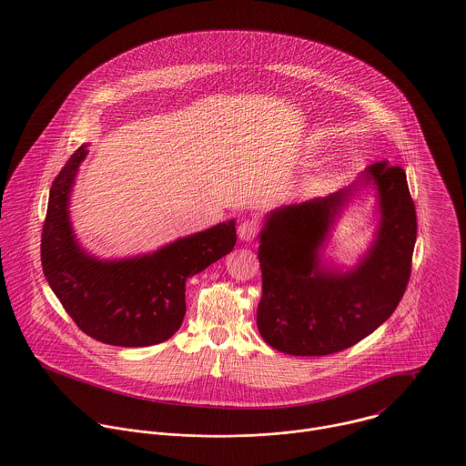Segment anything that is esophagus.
Wrapping results in <instances>:
<instances>
[{"instance_id": "1", "label": "esophagus", "mask_w": 466, "mask_h": 466, "mask_svg": "<svg viewBox=\"0 0 466 466\" xmlns=\"http://www.w3.org/2000/svg\"><path fill=\"white\" fill-rule=\"evenodd\" d=\"M238 234H239V239L241 241H253L258 234V223L255 220H243L238 227Z\"/></svg>"}]
</instances>
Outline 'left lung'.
Listing matches in <instances>:
<instances>
[{
    "instance_id": "left-lung-1",
    "label": "left lung",
    "mask_w": 466,
    "mask_h": 466,
    "mask_svg": "<svg viewBox=\"0 0 466 466\" xmlns=\"http://www.w3.org/2000/svg\"><path fill=\"white\" fill-rule=\"evenodd\" d=\"M367 186L378 199L375 239L356 267H335L322 253L345 206ZM416 234L405 171L386 160L329 198L267 213L258 234L262 299L257 327L262 339L287 355L325 356L370 335L405 293Z\"/></svg>"
}]
</instances>
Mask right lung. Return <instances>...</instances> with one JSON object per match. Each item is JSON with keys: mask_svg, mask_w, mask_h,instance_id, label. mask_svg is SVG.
<instances>
[{"mask_svg": "<svg viewBox=\"0 0 466 466\" xmlns=\"http://www.w3.org/2000/svg\"><path fill=\"white\" fill-rule=\"evenodd\" d=\"M82 145L54 179L42 234L44 274L82 332L124 348L154 346L173 337L185 318V283L215 264L236 244V220L179 238L152 253L106 260L78 243L69 199Z\"/></svg>", "mask_w": 466, "mask_h": 466, "instance_id": "add662e5", "label": "right lung"}]
</instances>
